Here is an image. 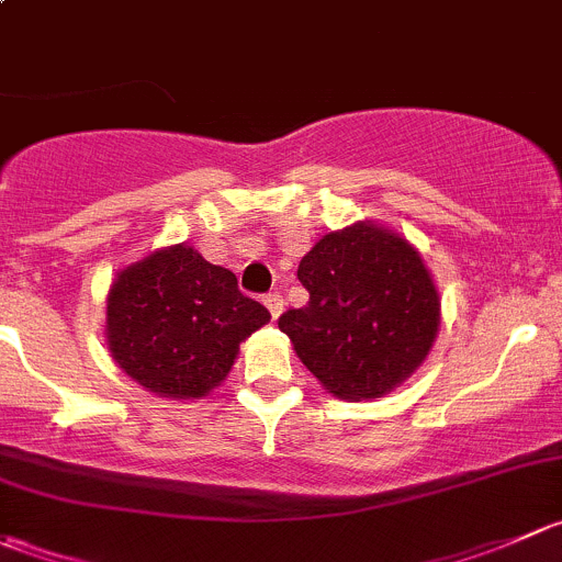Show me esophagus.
<instances>
[{"mask_svg": "<svg viewBox=\"0 0 562 562\" xmlns=\"http://www.w3.org/2000/svg\"><path fill=\"white\" fill-rule=\"evenodd\" d=\"M265 305H268V311H270V316H273V319H279L281 316V311H283V297L279 292H270V294H265V300H262Z\"/></svg>", "mask_w": 562, "mask_h": 562, "instance_id": "obj_1", "label": "esophagus"}]
</instances>
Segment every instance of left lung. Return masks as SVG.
<instances>
[{
	"mask_svg": "<svg viewBox=\"0 0 562 562\" xmlns=\"http://www.w3.org/2000/svg\"><path fill=\"white\" fill-rule=\"evenodd\" d=\"M303 308L281 314L303 366L344 401L381 397L406 381L441 324L436 283L401 235L375 224L329 233L300 259Z\"/></svg>",
	"mask_w": 562,
	"mask_h": 562,
	"instance_id": "obj_1",
	"label": "left lung"
}]
</instances>
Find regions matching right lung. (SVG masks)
<instances>
[{
  "instance_id": "right-lung-1",
  "label": "right lung",
  "mask_w": 562,
  "mask_h": 562,
  "mask_svg": "<svg viewBox=\"0 0 562 562\" xmlns=\"http://www.w3.org/2000/svg\"><path fill=\"white\" fill-rule=\"evenodd\" d=\"M270 319L227 268L194 248L154 251L108 294V346L126 375L161 397H202L227 379L238 346Z\"/></svg>"
}]
</instances>
